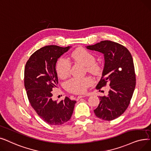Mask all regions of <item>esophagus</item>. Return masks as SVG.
I'll use <instances>...</instances> for the list:
<instances>
[{"instance_id":"1","label":"esophagus","mask_w":151,"mask_h":151,"mask_svg":"<svg viewBox=\"0 0 151 151\" xmlns=\"http://www.w3.org/2000/svg\"><path fill=\"white\" fill-rule=\"evenodd\" d=\"M85 96H84V95H81V96H78V97H77V98L78 99H80V98H84Z\"/></svg>"}]
</instances>
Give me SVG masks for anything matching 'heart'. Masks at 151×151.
<instances>
[{
    "instance_id": "obj_1",
    "label": "heart",
    "mask_w": 151,
    "mask_h": 151,
    "mask_svg": "<svg viewBox=\"0 0 151 151\" xmlns=\"http://www.w3.org/2000/svg\"><path fill=\"white\" fill-rule=\"evenodd\" d=\"M74 62L85 66L88 73L94 76H101L103 73V67L101 64L95 62V57L90 52L83 48H77L70 55ZM71 65L70 62L66 58H60L56 64V71L61 78L68 77L70 72ZM92 84V81L89 77L83 78H73L66 83L68 91L81 94L87 91L88 87Z\"/></svg>"
}]
</instances>
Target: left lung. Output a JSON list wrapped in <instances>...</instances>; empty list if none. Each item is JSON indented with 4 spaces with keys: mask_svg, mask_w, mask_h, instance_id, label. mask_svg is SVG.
I'll return each instance as SVG.
<instances>
[{
    "mask_svg": "<svg viewBox=\"0 0 151 151\" xmlns=\"http://www.w3.org/2000/svg\"><path fill=\"white\" fill-rule=\"evenodd\" d=\"M87 49L104 55V67L101 80L96 88L110 86L107 96H99L100 102L94 110L96 116L112 120L120 116L130 103L136 85V76L132 56L128 50L117 42L103 40Z\"/></svg>",
    "mask_w": 151,
    "mask_h": 151,
    "instance_id": "1",
    "label": "left lung"
}]
</instances>
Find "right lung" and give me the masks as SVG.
I'll return each mask as SVG.
<instances>
[{
	"label": "right lung",
	"instance_id": "add662e5",
	"mask_svg": "<svg viewBox=\"0 0 151 151\" xmlns=\"http://www.w3.org/2000/svg\"><path fill=\"white\" fill-rule=\"evenodd\" d=\"M70 48L42 47L30 56L25 66L24 82L29 101L38 116L50 125H59L68 122L76 103L68 97L59 103L52 99L53 88L58 84L56 63Z\"/></svg>",
	"mask_w": 151,
	"mask_h": 151
}]
</instances>
